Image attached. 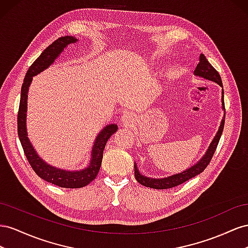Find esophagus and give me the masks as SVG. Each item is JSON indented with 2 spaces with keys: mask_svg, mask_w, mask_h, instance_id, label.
<instances>
[{
  "mask_svg": "<svg viewBox=\"0 0 248 248\" xmlns=\"http://www.w3.org/2000/svg\"><path fill=\"white\" fill-rule=\"evenodd\" d=\"M134 122V116L131 112H124L122 118H120V123L123 125H130Z\"/></svg>",
  "mask_w": 248,
  "mask_h": 248,
  "instance_id": "esophagus-1",
  "label": "esophagus"
}]
</instances>
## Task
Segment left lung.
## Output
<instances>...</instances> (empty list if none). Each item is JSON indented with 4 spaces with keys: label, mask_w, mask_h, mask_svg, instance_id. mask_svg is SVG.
Returning <instances> with one entry per match:
<instances>
[{
    "label": "left lung",
    "mask_w": 248,
    "mask_h": 248,
    "mask_svg": "<svg viewBox=\"0 0 248 248\" xmlns=\"http://www.w3.org/2000/svg\"><path fill=\"white\" fill-rule=\"evenodd\" d=\"M194 76L203 78V79L209 80V81H213L217 83L219 86L222 87V82H221V78L219 76L217 70L210 64V62L207 60V58L204 57L203 54H201L200 56V62L199 64L196 65L194 69ZM221 106H222V110L224 112L223 117L220 122V125H219L218 131L216 133V135L214 136L213 140L211 141V143L208 147V150L204 153L202 157L196 162V163L193 166H190L186 170H184L180 173H175L172 175L166 176V178H162V179H155V178H148V176L143 175L139 171V169L137 167V164H134V170H135V179L137 182L141 185H143L145 187H150L153 189H168V188H172L178 185H181V184L185 183L186 181L194 178L195 175L202 173L206 167L209 165L210 161L213 157V155L216 151V147L218 145L219 139L221 137V134L223 131V126H224V118H225V109H224V101H223V89H222V94H221Z\"/></svg>",
    "instance_id": "obj_1"
}]
</instances>
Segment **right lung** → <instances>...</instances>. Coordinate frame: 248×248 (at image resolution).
<instances>
[{"label":"right lung","instance_id":"right-lung-1","mask_svg":"<svg viewBox=\"0 0 248 248\" xmlns=\"http://www.w3.org/2000/svg\"><path fill=\"white\" fill-rule=\"evenodd\" d=\"M78 39L74 36H63L55 40L49 45L39 57L33 62V64L28 69L20 93V102L17 113V134L20 143H22L24 153L29 161L33 170L36 174L48 183L62 188H82L93 182L100 171L103 160L104 148L108 139L114 134L118 126L115 124L106 125L95 137L93 150L90 154L89 163L86 167L79 170H66L55 167L41 159L40 155L35 151L31 141L28 137L27 132V108H28V93L33 80V77L37 76L41 72L51 66L60 54L68 46L77 42Z\"/></svg>","mask_w":248,"mask_h":248}]
</instances>
